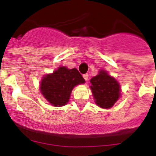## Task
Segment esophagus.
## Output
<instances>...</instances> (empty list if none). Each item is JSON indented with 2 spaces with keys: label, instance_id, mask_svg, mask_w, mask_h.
<instances>
[{
  "label": "esophagus",
  "instance_id": "esophagus-1",
  "mask_svg": "<svg viewBox=\"0 0 156 156\" xmlns=\"http://www.w3.org/2000/svg\"><path fill=\"white\" fill-rule=\"evenodd\" d=\"M83 78L85 79V81L87 82L88 79V73H86V74H83Z\"/></svg>",
  "mask_w": 156,
  "mask_h": 156
}]
</instances>
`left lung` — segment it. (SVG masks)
<instances>
[{
	"label": "left lung",
	"instance_id": "1",
	"mask_svg": "<svg viewBox=\"0 0 156 156\" xmlns=\"http://www.w3.org/2000/svg\"><path fill=\"white\" fill-rule=\"evenodd\" d=\"M90 83L95 104L100 108H112L121 97L119 83L106 70L100 69L98 75L90 79Z\"/></svg>",
	"mask_w": 156,
	"mask_h": 156
}]
</instances>
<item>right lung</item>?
Listing matches in <instances>:
<instances>
[{"mask_svg":"<svg viewBox=\"0 0 156 156\" xmlns=\"http://www.w3.org/2000/svg\"><path fill=\"white\" fill-rule=\"evenodd\" d=\"M85 80L76 68L59 67L51 73L45 74L40 83V92L48 102L55 107L66 105L75 86Z\"/></svg>","mask_w":156,"mask_h":156,"instance_id":"1","label":"right lung"}]
</instances>
